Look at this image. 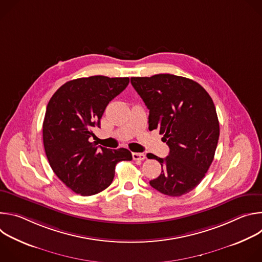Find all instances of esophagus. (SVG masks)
Masks as SVG:
<instances>
[{"instance_id": "obj_1", "label": "esophagus", "mask_w": 262, "mask_h": 262, "mask_svg": "<svg viewBox=\"0 0 262 262\" xmlns=\"http://www.w3.org/2000/svg\"><path fill=\"white\" fill-rule=\"evenodd\" d=\"M145 155L144 154H139V152H134L133 154V159L135 160V161H143V160H145Z\"/></svg>"}]
</instances>
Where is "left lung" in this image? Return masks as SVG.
Here are the masks:
<instances>
[{
  "mask_svg": "<svg viewBox=\"0 0 262 262\" xmlns=\"http://www.w3.org/2000/svg\"><path fill=\"white\" fill-rule=\"evenodd\" d=\"M130 83L149 110V130L159 129L170 148L165 159L147 155L162 166L161 175L149 183L172 197L191 192L209 169L219 141L211 97L197 82L169 73L132 78Z\"/></svg>",
  "mask_w": 262,
  "mask_h": 262,
  "instance_id": "8db88e82",
  "label": "left lung"
}]
</instances>
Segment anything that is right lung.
I'll return each mask as SVG.
<instances>
[{
	"label": "right lung",
	"mask_w": 262,
	"mask_h": 262,
	"mask_svg": "<svg viewBox=\"0 0 262 262\" xmlns=\"http://www.w3.org/2000/svg\"><path fill=\"white\" fill-rule=\"evenodd\" d=\"M128 78L94 76L62 85L50 99L42 125L43 145L51 168L74 193L91 196L105 190L121 161H132L125 148L91 143L107 103L128 85Z\"/></svg>",
	"instance_id": "1"
}]
</instances>
